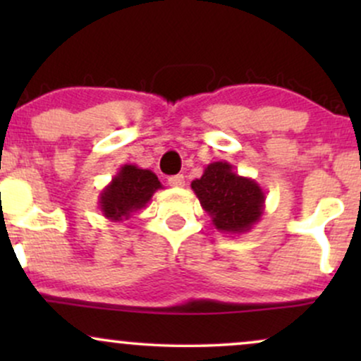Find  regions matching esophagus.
<instances>
[{
    "mask_svg": "<svg viewBox=\"0 0 361 361\" xmlns=\"http://www.w3.org/2000/svg\"><path fill=\"white\" fill-rule=\"evenodd\" d=\"M168 183H169V186H173V188H181V186H185V176L183 175L169 176Z\"/></svg>",
    "mask_w": 361,
    "mask_h": 361,
    "instance_id": "1",
    "label": "esophagus"
}]
</instances>
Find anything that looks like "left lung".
<instances>
[{"instance_id":"8db88e82","label":"left lung","mask_w":361,"mask_h":361,"mask_svg":"<svg viewBox=\"0 0 361 361\" xmlns=\"http://www.w3.org/2000/svg\"><path fill=\"white\" fill-rule=\"evenodd\" d=\"M192 190L219 233H250L264 212L263 188L252 178L238 175L227 161L207 164Z\"/></svg>"}]
</instances>
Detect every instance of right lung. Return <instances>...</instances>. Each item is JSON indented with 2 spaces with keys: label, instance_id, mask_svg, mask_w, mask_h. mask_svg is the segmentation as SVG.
<instances>
[{
  "label": "right lung",
  "instance_id": "right-lung-1",
  "mask_svg": "<svg viewBox=\"0 0 361 361\" xmlns=\"http://www.w3.org/2000/svg\"><path fill=\"white\" fill-rule=\"evenodd\" d=\"M163 188L161 181L151 169H142L135 164H123L111 181L98 197V209L103 217L114 222H122L135 210L144 209L152 195Z\"/></svg>",
  "mask_w": 361,
  "mask_h": 361
}]
</instances>
